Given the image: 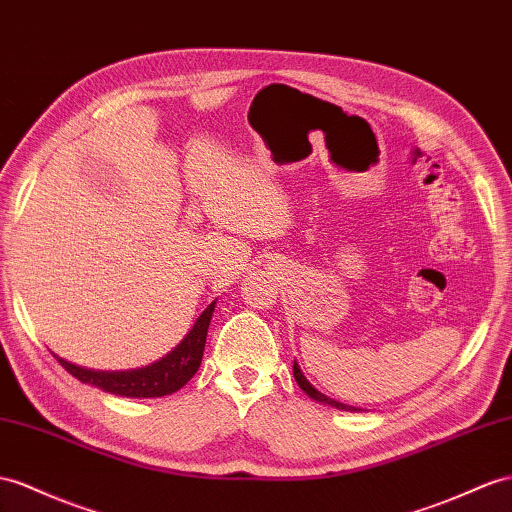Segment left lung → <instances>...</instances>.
Instances as JSON below:
<instances>
[{"label": "left lung", "instance_id": "1", "mask_svg": "<svg viewBox=\"0 0 512 512\" xmlns=\"http://www.w3.org/2000/svg\"><path fill=\"white\" fill-rule=\"evenodd\" d=\"M294 378H296V383H298V387L303 389L309 398H313V400H318V402H326V404H331V406H335V409H346V411H357V409H352V406H346V404H342V402H335V400H331V398H326L324 393H320L316 387H313L307 378L303 376V372H300V368L298 365L294 363Z\"/></svg>", "mask_w": 512, "mask_h": 512}]
</instances>
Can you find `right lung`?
<instances>
[{"instance_id":"obj_1","label":"right lung","mask_w":512,"mask_h":512,"mask_svg":"<svg viewBox=\"0 0 512 512\" xmlns=\"http://www.w3.org/2000/svg\"><path fill=\"white\" fill-rule=\"evenodd\" d=\"M214 305L216 303H212L201 313V318L196 320L192 331L183 337V342L170 352V355H166L162 361L151 363L149 368H140L131 372H95V370L77 368V365L64 361L60 357L56 359L64 370L77 378V381L95 385L108 393H116V396H125V398L168 396V393H173L186 385L196 374V370H199Z\"/></svg>"}]
</instances>
